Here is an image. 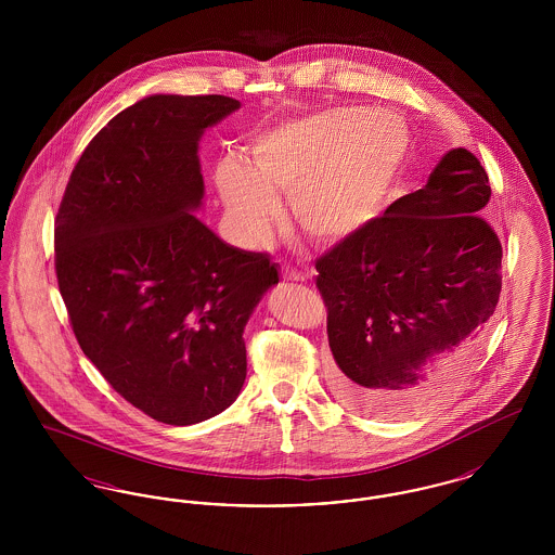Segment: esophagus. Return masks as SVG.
Segmentation results:
<instances>
[{
	"label": "esophagus",
	"instance_id": "esophagus-1",
	"mask_svg": "<svg viewBox=\"0 0 555 555\" xmlns=\"http://www.w3.org/2000/svg\"><path fill=\"white\" fill-rule=\"evenodd\" d=\"M283 279H285V281H306V276H304L301 272H295L289 266L283 268Z\"/></svg>",
	"mask_w": 555,
	"mask_h": 555
}]
</instances>
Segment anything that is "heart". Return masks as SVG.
<instances>
[{
	"mask_svg": "<svg viewBox=\"0 0 555 555\" xmlns=\"http://www.w3.org/2000/svg\"><path fill=\"white\" fill-rule=\"evenodd\" d=\"M251 162L227 156L216 186L238 233L268 235L281 214L276 193L293 195L301 231L339 241L372 222L396 181L405 134L396 118L360 106L326 107L254 137Z\"/></svg>",
	"mask_w": 555,
	"mask_h": 555,
	"instance_id": "1",
	"label": "heart"
}]
</instances>
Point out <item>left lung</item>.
Here are the masks:
<instances>
[{"label": "left lung", "mask_w": 555, "mask_h": 555, "mask_svg": "<svg viewBox=\"0 0 555 555\" xmlns=\"http://www.w3.org/2000/svg\"><path fill=\"white\" fill-rule=\"evenodd\" d=\"M489 197L480 162L451 150L423 189L318 258L345 405L403 418L460 385L502 293V243L480 216Z\"/></svg>", "instance_id": "left-lung-1"}]
</instances>
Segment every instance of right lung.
Instances as JSON below:
<instances>
[{
    "instance_id": "add662e5",
    "label": "right lung",
    "mask_w": 555,
    "mask_h": 555,
    "mask_svg": "<svg viewBox=\"0 0 555 555\" xmlns=\"http://www.w3.org/2000/svg\"><path fill=\"white\" fill-rule=\"evenodd\" d=\"M227 95H152L116 114L70 175L55 216V276L82 353L158 423L227 410L247 374L243 328L279 268L216 237L197 143Z\"/></svg>"
}]
</instances>
